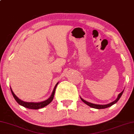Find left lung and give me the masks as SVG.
Returning a JSON list of instances; mask_svg holds the SVG:
<instances>
[{
  "instance_id": "left-lung-1",
  "label": "left lung",
  "mask_w": 134,
  "mask_h": 134,
  "mask_svg": "<svg viewBox=\"0 0 134 134\" xmlns=\"http://www.w3.org/2000/svg\"><path fill=\"white\" fill-rule=\"evenodd\" d=\"M123 91L124 90L122 91V92L121 93H120V94H119V96H118L117 98H116L115 100H114V102H112L111 103H110L109 104H94V103H90L88 102H87V101L83 100L82 98L80 97L81 100L83 101V102L85 103V104H86L87 105H88L89 106H90V107L91 108H95V109H104V108H107L108 107H110V106H111L113 105V104H114L115 103H116L118 101H119V100L120 98V97H121V96H122V94H123Z\"/></svg>"
}]
</instances>
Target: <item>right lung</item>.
Here are the masks:
<instances>
[{
    "label": "right lung",
    "instance_id": "1",
    "mask_svg": "<svg viewBox=\"0 0 134 134\" xmlns=\"http://www.w3.org/2000/svg\"><path fill=\"white\" fill-rule=\"evenodd\" d=\"M58 84H59V82H58L57 84L55 85V87H54L53 91V92H52L51 96H50L47 100L43 101V102H24V101L21 100L20 99H19V98L17 97L16 96H15L14 93L13 92V91L12 90V89H11V88H10V89H11V92H12V94H13V97H14V99L19 104H20V105L24 106V107H25V108H28V109H40V108L45 107L46 106H47L48 104H49L50 103L53 101V98H54V94H55L56 87H57Z\"/></svg>",
    "mask_w": 134,
    "mask_h": 134
}]
</instances>
